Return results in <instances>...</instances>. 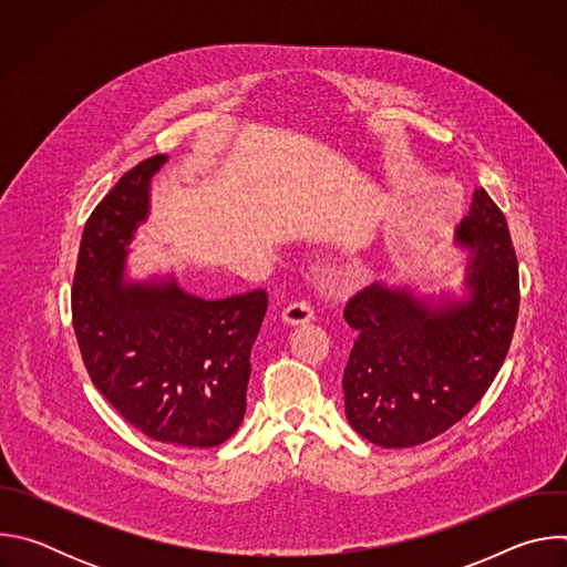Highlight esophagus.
<instances>
[{
	"mask_svg": "<svg viewBox=\"0 0 567 567\" xmlns=\"http://www.w3.org/2000/svg\"><path fill=\"white\" fill-rule=\"evenodd\" d=\"M282 320L287 326H305V322L313 320V309L305 300H296L282 309Z\"/></svg>",
	"mask_w": 567,
	"mask_h": 567,
	"instance_id": "obj_1",
	"label": "esophagus"
}]
</instances>
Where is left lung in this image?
<instances>
[{
	"mask_svg": "<svg viewBox=\"0 0 567 567\" xmlns=\"http://www.w3.org/2000/svg\"><path fill=\"white\" fill-rule=\"evenodd\" d=\"M464 293L372 282L346 305L357 341L343 372L350 426L383 449L424 444L457 424L496 379L518 318V262L503 210L475 188L455 226Z\"/></svg>",
	"mask_w": 567,
	"mask_h": 567,
	"instance_id": "8db88e82",
	"label": "left lung"
}]
</instances>
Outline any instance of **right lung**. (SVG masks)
Returning <instances> with one entry per match:
<instances>
[{
	"label": "right lung",
	"instance_id": "obj_1",
	"mask_svg": "<svg viewBox=\"0 0 567 567\" xmlns=\"http://www.w3.org/2000/svg\"><path fill=\"white\" fill-rule=\"evenodd\" d=\"M156 154L125 173L90 215L73 276L71 313L85 368L112 406L150 440L210 449L245 420L262 289L206 300L175 276L127 278L134 233L150 215Z\"/></svg>",
	"mask_w": 567,
	"mask_h": 567
}]
</instances>
